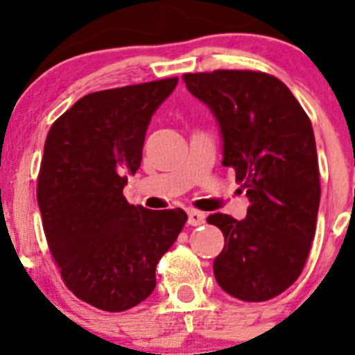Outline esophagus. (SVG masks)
I'll use <instances>...</instances> for the list:
<instances>
[{"label": "esophagus", "instance_id": "1", "mask_svg": "<svg viewBox=\"0 0 355 355\" xmlns=\"http://www.w3.org/2000/svg\"><path fill=\"white\" fill-rule=\"evenodd\" d=\"M187 214H189L187 223H189V225H192V227H198V225H202L204 221H206V214L200 213V211L189 209V211H187Z\"/></svg>", "mask_w": 355, "mask_h": 355}]
</instances>
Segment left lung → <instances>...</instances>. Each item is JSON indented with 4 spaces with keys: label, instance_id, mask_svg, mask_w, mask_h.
I'll list each match as a JSON object with an SVG mask.
<instances>
[{
    "label": "left lung",
    "instance_id": "8db88e82",
    "mask_svg": "<svg viewBox=\"0 0 355 355\" xmlns=\"http://www.w3.org/2000/svg\"><path fill=\"white\" fill-rule=\"evenodd\" d=\"M184 80L213 113L221 163L234 168L250 202L242 221L207 216L225 237L214 278L241 300L273 299L299 278L316 232L321 187L313 125L287 85L268 73L214 70Z\"/></svg>",
    "mask_w": 355,
    "mask_h": 355
}]
</instances>
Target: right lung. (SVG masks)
<instances>
[{
  "mask_svg": "<svg viewBox=\"0 0 355 355\" xmlns=\"http://www.w3.org/2000/svg\"><path fill=\"white\" fill-rule=\"evenodd\" d=\"M178 78L92 92L49 128L37 178L46 239L63 282L98 309L120 313L148 299L156 264L187 221L184 209L128 204L151 118Z\"/></svg>",
  "mask_w": 355,
  "mask_h": 355,
  "instance_id": "1",
  "label": "right lung"
}]
</instances>
